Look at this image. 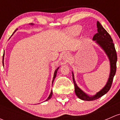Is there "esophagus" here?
Returning <instances> with one entry per match:
<instances>
[{"instance_id": "esophagus-1", "label": "esophagus", "mask_w": 120, "mask_h": 120, "mask_svg": "<svg viewBox=\"0 0 120 120\" xmlns=\"http://www.w3.org/2000/svg\"><path fill=\"white\" fill-rule=\"evenodd\" d=\"M63 60L65 62H67V61H68V60L70 59V55L68 54H65L63 56Z\"/></svg>"}]
</instances>
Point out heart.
<instances>
[{
    "label": "heart",
    "instance_id": "obj_1",
    "mask_svg": "<svg viewBox=\"0 0 120 120\" xmlns=\"http://www.w3.org/2000/svg\"><path fill=\"white\" fill-rule=\"evenodd\" d=\"M82 31V28L81 25H75L68 30L67 33L70 37L76 38L81 34Z\"/></svg>",
    "mask_w": 120,
    "mask_h": 120
}]
</instances>
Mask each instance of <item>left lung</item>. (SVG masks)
<instances>
[{
    "label": "left lung",
    "instance_id": "8db88e82",
    "mask_svg": "<svg viewBox=\"0 0 120 120\" xmlns=\"http://www.w3.org/2000/svg\"><path fill=\"white\" fill-rule=\"evenodd\" d=\"M97 28L98 33H96L94 36L93 41H95V42L104 50L107 55L110 61V72L108 80L105 86L100 91H99L93 96H90L86 94L77 86L74 79V73L73 72H72V79H73L75 86V93L78 98L82 100H86V101H92V100H96L108 92L112 86L114 77L116 74V68H117L116 67V63L117 61V53H116L112 38L109 34L103 27L102 25L99 21H97Z\"/></svg>",
    "mask_w": 120,
    "mask_h": 120
}]
</instances>
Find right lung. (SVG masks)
<instances>
[{
  "mask_svg": "<svg viewBox=\"0 0 120 120\" xmlns=\"http://www.w3.org/2000/svg\"><path fill=\"white\" fill-rule=\"evenodd\" d=\"M31 25H34V24H32V23H31ZM18 29H16V30H15V31H14V33H15V31H17V30ZM13 33V34H14ZM11 35V36H12ZM4 53H3V66H4V62H3V61H4ZM59 68H60V67H57V68L56 69V70H55V71H54V76H53V81H52V83H53V81H54V79H55V78H56V75H57V71H58V70H59ZM52 94H53V92H52V91H51V92H50V95H49V97L48 98V99H46V100H45V101H48V100H49V99H50V98H52Z\"/></svg>",
  "mask_w": 120,
  "mask_h": 120,
  "instance_id": "1",
  "label": "right lung"
}]
</instances>
